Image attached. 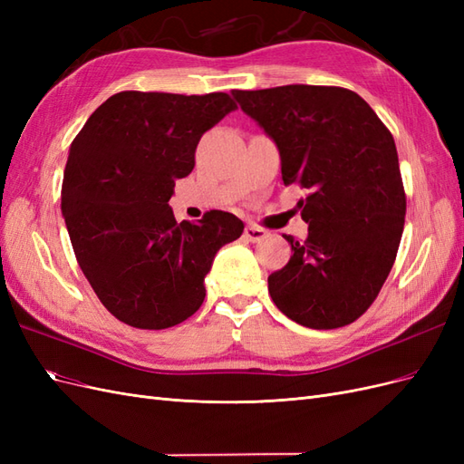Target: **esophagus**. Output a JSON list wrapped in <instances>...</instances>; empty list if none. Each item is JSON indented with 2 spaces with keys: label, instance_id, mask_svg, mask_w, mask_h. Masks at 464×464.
Returning a JSON list of instances; mask_svg holds the SVG:
<instances>
[{
  "label": "esophagus",
  "instance_id": "obj_1",
  "mask_svg": "<svg viewBox=\"0 0 464 464\" xmlns=\"http://www.w3.org/2000/svg\"><path fill=\"white\" fill-rule=\"evenodd\" d=\"M244 236H246V240H249V242H259L266 236V232L259 227H254V224H247L246 230H244Z\"/></svg>",
  "mask_w": 464,
  "mask_h": 464
}]
</instances>
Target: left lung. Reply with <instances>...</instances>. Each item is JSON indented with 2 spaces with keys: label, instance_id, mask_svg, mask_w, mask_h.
Returning a JSON list of instances; mask_svg holds the SVG:
<instances>
[{
  "label": "left lung",
  "instance_id": "8db88e82",
  "mask_svg": "<svg viewBox=\"0 0 464 464\" xmlns=\"http://www.w3.org/2000/svg\"><path fill=\"white\" fill-rule=\"evenodd\" d=\"M269 135L285 186L310 224L304 242L285 236L292 257L269 276L275 305L310 329L356 321L395 263L406 198L395 139L363 98L341 87L286 85L232 91Z\"/></svg>",
  "mask_w": 464,
  "mask_h": 464
}]
</instances>
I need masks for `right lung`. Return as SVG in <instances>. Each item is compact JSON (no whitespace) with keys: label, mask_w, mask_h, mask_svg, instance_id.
I'll list each match as a JSON object with an SVG mask.
<instances>
[{"label":"right lung","mask_w":464,"mask_h":464,"mask_svg":"<svg viewBox=\"0 0 464 464\" xmlns=\"http://www.w3.org/2000/svg\"><path fill=\"white\" fill-rule=\"evenodd\" d=\"M234 110L227 92L125 91L98 106L69 147L62 215L75 257L98 300L131 327L191 317L217 251L244 232L232 213L176 222L168 205L203 133Z\"/></svg>","instance_id":"1"}]
</instances>
